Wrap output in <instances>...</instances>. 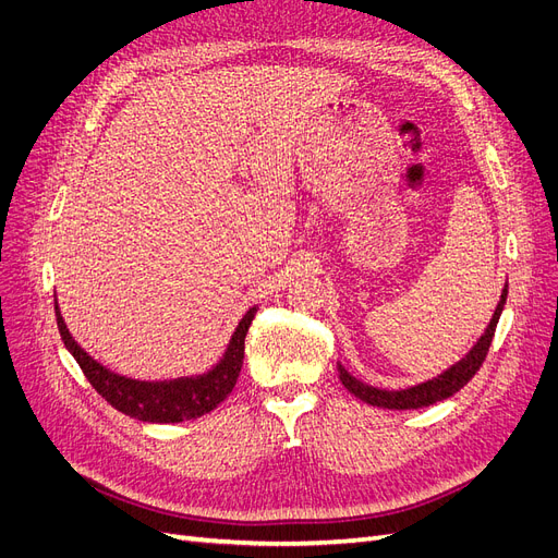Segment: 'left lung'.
Returning <instances> with one entry per match:
<instances>
[{
  "label": "left lung",
  "mask_w": 558,
  "mask_h": 558,
  "mask_svg": "<svg viewBox=\"0 0 558 558\" xmlns=\"http://www.w3.org/2000/svg\"><path fill=\"white\" fill-rule=\"evenodd\" d=\"M505 300H508V286L502 289V295H500V302H498V307L494 312L492 324H488V328L484 330V335L480 337L477 344L470 349L465 359H461L459 363L451 365L447 373L437 375L435 379H428L424 384H416V386H410V388H402V391H384V388L367 386V384L359 381L356 377H351L342 365H337V373H340V379H342V384H344L349 393L361 398L367 404H375V408L418 410V408H428V404H435L440 400H447L456 391H461V388L472 377H475V373L482 367L486 353H488V347H492L498 318H500V312L505 307Z\"/></svg>",
  "instance_id": "8db88e82"
}]
</instances>
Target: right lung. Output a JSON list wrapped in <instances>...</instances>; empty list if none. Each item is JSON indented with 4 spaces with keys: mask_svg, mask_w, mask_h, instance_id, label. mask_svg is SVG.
I'll return each mask as SVG.
<instances>
[{
    "mask_svg": "<svg viewBox=\"0 0 558 558\" xmlns=\"http://www.w3.org/2000/svg\"><path fill=\"white\" fill-rule=\"evenodd\" d=\"M256 312V307H251L244 314L238 330L232 332V340L223 353V359L218 361V365L209 369L207 375L181 377L174 381H140L116 375L105 365H99L95 359H90L88 353L72 340L56 300V316L62 342L70 349V353L76 359L78 367L93 384L95 391L118 412L140 421H150V424H179V421L202 416L211 412L216 404H221L230 396L240 377L244 361V340Z\"/></svg>",
    "mask_w": 558,
    "mask_h": 558,
    "instance_id": "obj_1",
    "label": "right lung"
}]
</instances>
